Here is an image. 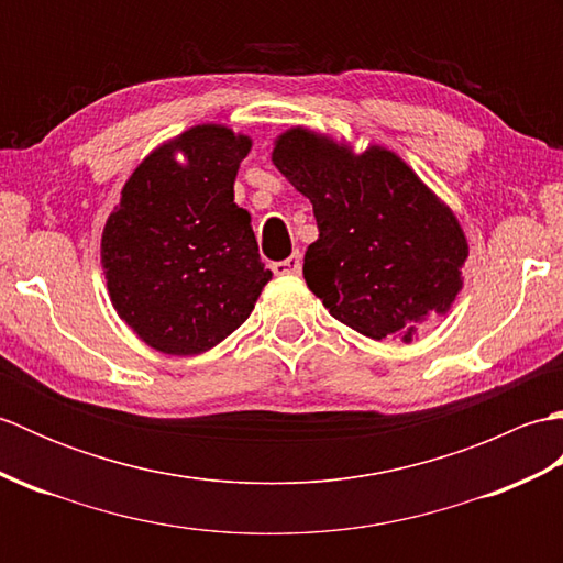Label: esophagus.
<instances>
[{
	"instance_id": "34e87169",
	"label": "esophagus",
	"mask_w": 563,
	"mask_h": 563,
	"mask_svg": "<svg viewBox=\"0 0 563 563\" xmlns=\"http://www.w3.org/2000/svg\"><path fill=\"white\" fill-rule=\"evenodd\" d=\"M273 273H275V275H300V273H302V256H300V251H295V254L288 256L285 261H275V263H273Z\"/></svg>"
}]
</instances>
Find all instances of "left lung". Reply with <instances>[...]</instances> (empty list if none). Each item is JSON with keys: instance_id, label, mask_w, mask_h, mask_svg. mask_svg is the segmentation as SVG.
I'll list each match as a JSON object with an SVG mask.
<instances>
[{"instance_id": "obj_1", "label": "left lung", "mask_w": 563, "mask_h": 563, "mask_svg": "<svg viewBox=\"0 0 563 563\" xmlns=\"http://www.w3.org/2000/svg\"><path fill=\"white\" fill-rule=\"evenodd\" d=\"M273 164L309 198L319 239L305 280L333 319L411 343L448 314L470 246L452 210L385 147L353 154L307 128L275 140Z\"/></svg>"}]
</instances>
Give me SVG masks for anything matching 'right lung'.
Segmentation results:
<instances>
[{"label":"right lung","instance_id":"add662e5","mask_svg":"<svg viewBox=\"0 0 563 563\" xmlns=\"http://www.w3.org/2000/svg\"><path fill=\"white\" fill-rule=\"evenodd\" d=\"M246 135L196 125L145 157L101 236L118 317L166 355L210 351L249 319L271 271L234 202ZM183 159H177V154Z\"/></svg>","mask_w":563,"mask_h":563}]
</instances>
